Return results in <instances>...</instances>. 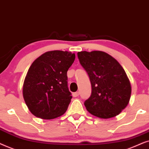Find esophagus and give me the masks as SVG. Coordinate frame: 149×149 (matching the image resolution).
<instances>
[{"instance_id": "34e87169", "label": "esophagus", "mask_w": 149, "mask_h": 149, "mask_svg": "<svg viewBox=\"0 0 149 149\" xmlns=\"http://www.w3.org/2000/svg\"><path fill=\"white\" fill-rule=\"evenodd\" d=\"M80 95V93L79 92H76V93H73V97H78V95Z\"/></svg>"}]
</instances>
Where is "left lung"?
Masks as SVG:
<instances>
[{"instance_id": "left-lung-1", "label": "left lung", "mask_w": 149, "mask_h": 149, "mask_svg": "<svg viewBox=\"0 0 149 149\" xmlns=\"http://www.w3.org/2000/svg\"><path fill=\"white\" fill-rule=\"evenodd\" d=\"M78 57L88 73L91 95L84 102L86 110L101 118L119 114L130 102L132 87L119 63L102 51L79 52Z\"/></svg>"}]
</instances>
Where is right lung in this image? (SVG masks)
Returning <instances> with one entry per match:
<instances>
[{
  "mask_svg": "<svg viewBox=\"0 0 149 149\" xmlns=\"http://www.w3.org/2000/svg\"><path fill=\"white\" fill-rule=\"evenodd\" d=\"M76 55L53 50L38 57L29 69L23 84V97L32 114L43 119L62 116L72 96L67 86V72Z\"/></svg>",
  "mask_w": 149,
  "mask_h": 149,
  "instance_id": "1",
  "label": "right lung"
}]
</instances>
